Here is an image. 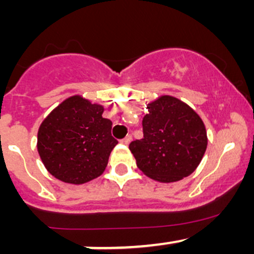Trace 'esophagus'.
Returning <instances> with one entry per match:
<instances>
[{
  "mask_svg": "<svg viewBox=\"0 0 254 254\" xmlns=\"http://www.w3.org/2000/svg\"><path fill=\"white\" fill-rule=\"evenodd\" d=\"M130 141H131V136H130V135H127V137H124L123 140H120V142H122L123 145H129Z\"/></svg>",
  "mask_w": 254,
  "mask_h": 254,
  "instance_id": "1",
  "label": "esophagus"
}]
</instances>
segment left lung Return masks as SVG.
Returning a JSON list of instances; mask_svg holds the SVG:
<instances>
[{
	"instance_id": "1",
	"label": "left lung",
	"mask_w": 254,
	"mask_h": 254,
	"mask_svg": "<svg viewBox=\"0 0 254 254\" xmlns=\"http://www.w3.org/2000/svg\"><path fill=\"white\" fill-rule=\"evenodd\" d=\"M143 137L129 145L139 170L160 183L190 176L203 160L207 136L198 113L181 99L160 96L147 104Z\"/></svg>"
}]
</instances>
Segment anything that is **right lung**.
Instances as JSON below:
<instances>
[{
    "label": "right lung",
    "mask_w": 254,
    "mask_h": 254,
    "mask_svg": "<svg viewBox=\"0 0 254 254\" xmlns=\"http://www.w3.org/2000/svg\"><path fill=\"white\" fill-rule=\"evenodd\" d=\"M103 112V106L76 94L43 120L37 147L51 176L65 183L83 184L104 172L118 141Z\"/></svg>",
    "instance_id": "1"
}]
</instances>
